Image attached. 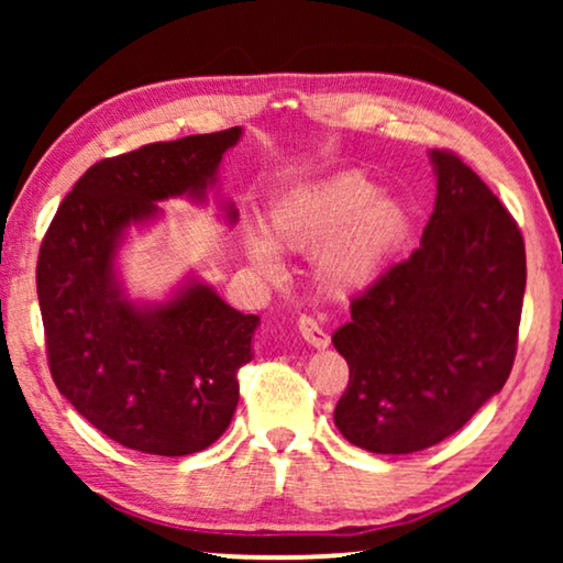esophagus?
Returning <instances> with one entry per match:
<instances>
[{
  "label": "esophagus",
  "mask_w": 563,
  "mask_h": 563,
  "mask_svg": "<svg viewBox=\"0 0 563 563\" xmlns=\"http://www.w3.org/2000/svg\"><path fill=\"white\" fill-rule=\"evenodd\" d=\"M297 325H299V333H302V338H305L307 343L312 345V349H318V351H320V349H328V345H330V335L318 325V320L307 318V314H302Z\"/></svg>",
  "instance_id": "esophagus-1"
}]
</instances>
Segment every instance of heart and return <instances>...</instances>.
<instances>
[{"label":"heart","mask_w":563,"mask_h":563,"mask_svg":"<svg viewBox=\"0 0 563 563\" xmlns=\"http://www.w3.org/2000/svg\"><path fill=\"white\" fill-rule=\"evenodd\" d=\"M412 235V212L382 195L358 172H343L289 189L268 207L264 235L251 230L245 253L261 274H279L282 251H312L310 272L322 295L353 299L372 289Z\"/></svg>","instance_id":"b5f03b06"}]
</instances>
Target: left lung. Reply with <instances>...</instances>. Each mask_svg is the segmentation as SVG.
Segmentation results:
<instances>
[{
    "instance_id": "1",
    "label": "left lung",
    "mask_w": 563,
    "mask_h": 563,
    "mask_svg": "<svg viewBox=\"0 0 563 563\" xmlns=\"http://www.w3.org/2000/svg\"><path fill=\"white\" fill-rule=\"evenodd\" d=\"M430 164L438 195L420 249L353 299L333 333L351 372L335 426L391 456L441 443L505 387L526 295L510 212L459 156L430 151Z\"/></svg>"
}]
</instances>
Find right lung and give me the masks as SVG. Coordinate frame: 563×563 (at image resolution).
I'll return each mask as SVG.
<instances>
[{
    "mask_svg": "<svg viewBox=\"0 0 563 563\" xmlns=\"http://www.w3.org/2000/svg\"><path fill=\"white\" fill-rule=\"evenodd\" d=\"M241 135L230 128L99 161L43 238L37 302L51 376L81 418L125 449L189 456L233 420L258 314L238 312L195 274L161 302L130 299L118 253L130 228L164 214L158 202L205 205ZM222 212L235 225V205Z\"/></svg>",
    "mask_w": 563,
    "mask_h": 563,
    "instance_id": "add662e5",
    "label": "right lung"
}]
</instances>
